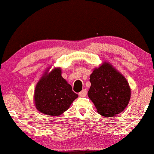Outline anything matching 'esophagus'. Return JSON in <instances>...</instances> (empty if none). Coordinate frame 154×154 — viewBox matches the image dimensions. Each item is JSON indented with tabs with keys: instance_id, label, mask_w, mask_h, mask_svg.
Masks as SVG:
<instances>
[{
	"instance_id": "1",
	"label": "esophagus",
	"mask_w": 154,
	"mask_h": 154,
	"mask_svg": "<svg viewBox=\"0 0 154 154\" xmlns=\"http://www.w3.org/2000/svg\"><path fill=\"white\" fill-rule=\"evenodd\" d=\"M86 94H87V91H86V89H83L79 94V95L81 97H85L86 96Z\"/></svg>"
}]
</instances>
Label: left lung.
<instances>
[{
    "mask_svg": "<svg viewBox=\"0 0 154 154\" xmlns=\"http://www.w3.org/2000/svg\"><path fill=\"white\" fill-rule=\"evenodd\" d=\"M88 96L99 114L113 116L124 110L131 98L127 80L111 65L105 63L95 69L90 76Z\"/></svg>",
    "mask_w": 154,
    "mask_h": 154,
    "instance_id": "1",
    "label": "left lung"
}]
</instances>
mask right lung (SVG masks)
<instances>
[{
  "mask_svg": "<svg viewBox=\"0 0 154 154\" xmlns=\"http://www.w3.org/2000/svg\"><path fill=\"white\" fill-rule=\"evenodd\" d=\"M78 95L61 76L60 68L45 74L37 84L35 104L38 111L50 116H58L66 111Z\"/></svg>",
  "mask_w": 154,
  "mask_h": 154,
  "instance_id": "obj_1",
  "label": "right lung"
}]
</instances>
